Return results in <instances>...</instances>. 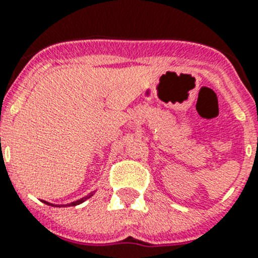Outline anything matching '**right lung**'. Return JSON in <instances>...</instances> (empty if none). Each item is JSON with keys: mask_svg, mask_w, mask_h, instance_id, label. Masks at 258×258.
Segmentation results:
<instances>
[{"mask_svg": "<svg viewBox=\"0 0 258 258\" xmlns=\"http://www.w3.org/2000/svg\"><path fill=\"white\" fill-rule=\"evenodd\" d=\"M93 194L94 192H90L88 195V197H85V198H83V199H80V200H76V202H74V203H71V204H67V206H79V204H81V203H84L85 202L86 199H89V198H92L93 197ZM45 204H47V206H52V207H61V206H54V204H50V203H47V202H44Z\"/></svg>", "mask_w": 258, "mask_h": 258, "instance_id": "obj_1", "label": "right lung"}]
</instances>
